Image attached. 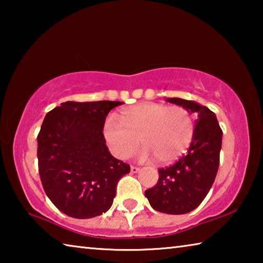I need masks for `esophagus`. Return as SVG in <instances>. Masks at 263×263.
Segmentation results:
<instances>
[{"label":"esophagus","mask_w":263,"mask_h":263,"mask_svg":"<svg viewBox=\"0 0 263 263\" xmlns=\"http://www.w3.org/2000/svg\"><path fill=\"white\" fill-rule=\"evenodd\" d=\"M140 171L139 167H136V166H131V172L132 173H138Z\"/></svg>","instance_id":"esophagus-1"}]
</instances>
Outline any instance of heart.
<instances>
[{"instance_id":"b5f03b06","label":"heart","mask_w":263,"mask_h":263,"mask_svg":"<svg viewBox=\"0 0 263 263\" xmlns=\"http://www.w3.org/2000/svg\"><path fill=\"white\" fill-rule=\"evenodd\" d=\"M119 122L109 117L103 135L111 152L118 159H128L139 148L142 159L154 157L160 163L179 159L191 144L195 133L193 116L183 106L145 102L123 109Z\"/></svg>"}]
</instances>
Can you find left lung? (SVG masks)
<instances>
[{"label":"left lung","instance_id":"8db88e82","mask_svg":"<svg viewBox=\"0 0 263 263\" xmlns=\"http://www.w3.org/2000/svg\"><path fill=\"white\" fill-rule=\"evenodd\" d=\"M198 115L188 152L171 166L159 168V180L145 196L154 210L168 215H184L195 210L215 182L221 148L222 131L216 115L193 101L168 99Z\"/></svg>","mask_w":263,"mask_h":263}]
</instances>
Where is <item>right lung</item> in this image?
Instances as JSON below:
<instances>
[{"mask_svg": "<svg viewBox=\"0 0 263 263\" xmlns=\"http://www.w3.org/2000/svg\"><path fill=\"white\" fill-rule=\"evenodd\" d=\"M117 101L61 103L45 116L38 133V171L51 202L65 215L87 219L112 205L119 179L130 164L105 145L104 122Z\"/></svg>", "mask_w": 263, "mask_h": 263, "instance_id": "add662e5", "label": "right lung"}]
</instances>
